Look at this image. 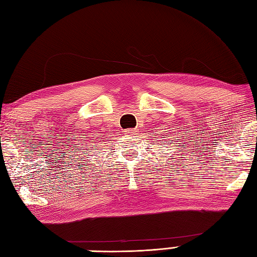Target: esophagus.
<instances>
[{"label":"esophagus","instance_id":"1","mask_svg":"<svg viewBox=\"0 0 257 257\" xmlns=\"http://www.w3.org/2000/svg\"><path fill=\"white\" fill-rule=\"evenodd\" d=\"M124 133L128 134V135H133V134L136 133V129H127Z\"/></svg>","mask_w":257,"mask_h":257}]
</instances>
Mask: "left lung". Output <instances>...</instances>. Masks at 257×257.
I'll return each mask as SVG.
<instances>
[{
  "label": "left lung",
  "mask_w": 257,
  "mask_h": 257,
  "mask_svg": "<svg viewBox=\"0 0 257 257\" xmlns=\"http://www.w3.org/2000/svg\"><path fill=\"white\" fill-rule=\"evenodd\" d=\"M170 142H171V143H173V142H172V141H170ZM176 146H177V145H176Z\"/></svg>",
  "instance_id": "left-lung-1"
}]
</instances>
